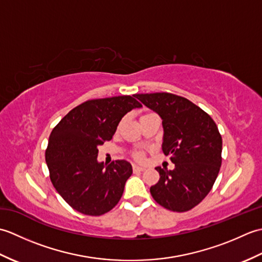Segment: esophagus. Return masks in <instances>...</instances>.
Segmentation results:
<instances>
[{
  "instance_id": "obj_1",
  "label": "esophagus",
  "mask_w": 262,
  "mask_h": 262,
  "mask_svg": "<svg viewBox=\"0 0 262 262\" xmlns=\"http://www.w3.org/2000/svg\"><path fill=\"white\" fill-rule=\"evenodd\" d=\"M145 168L144 166H138V165H133V171L134 172H140V171H144Z\"/></svg>"
}]
</instances>
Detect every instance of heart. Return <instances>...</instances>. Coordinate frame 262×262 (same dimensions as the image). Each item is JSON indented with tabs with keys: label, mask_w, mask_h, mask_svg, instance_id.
Here are the masks:
<instances>
[{
	"label": "heart",
	"mask_w": 262,
	"mask_h": 262,
	"mask_svg": "<svg viewBox=\"0 0 262 262\" xmlns=\"http://www.w3.org/2000/svg\"><path fill=\"white\" fill-rule=\"evenodd\" d=\"M132 157L134 158L135 160H137V161H143L144 157H145V153H144L143 151H141V149H137V151H134V152L132 153Z\"/></svg>",
	"instance_id": "1"
}]
</instances>
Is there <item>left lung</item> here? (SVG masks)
I'll use <instances>...</instances> for the list:
<instances>
[{"label": "left lung", "mask_w": 262, "mask_h": 262, "mask_svg": "<svg viewBox=\"0 0 262 262\" xmlns=\"http://www.w3.org/2000/svg\"><path fill=\"white\" fill-rule=\"evenodd\" d=\"M162 118V149L173 170L155 168L160 174L149 188L152 197L172 211H188L213 188L222 164V136L213 118L188 99L168 92L135 94Z\"/></svg>", "instance_id": "left-lung-1"}]
</instances>
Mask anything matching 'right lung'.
Segmentation results:
<instances>
[{
	"instance_id": "add662e5",
	"label": "right lung",
	"mask_w": 262,
	"mask_h": 262,
	"mask_svg": "<svg viewBox=\"0 0 262 262\" xmlns=\"http://www.w3.org/2000/svg\"><path fill=\"white\" fill-rule=\"evenodd\" d=\"M140 107L130 96L88 100L54 127L45 154L49 177L73 209L101 216L118 204L132 165L125 160L99 163L98 146L113 138L128 111Z\"/></svg>"
}]
</instances>
